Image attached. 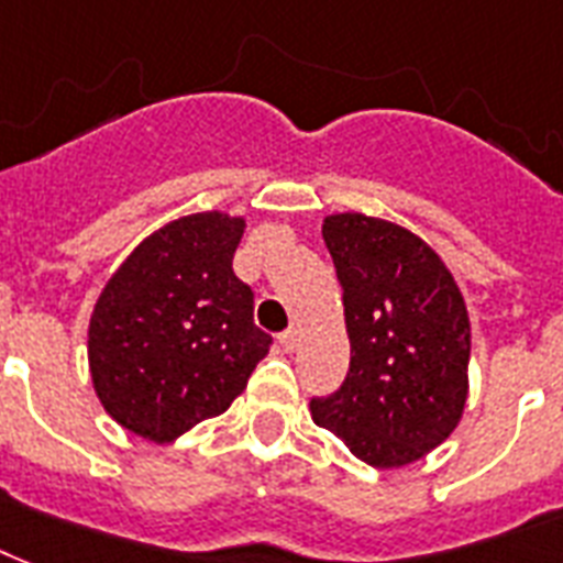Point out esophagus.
Here are the masks:
<instances>
[{"mask_svg":"<svg viewBox=\"0 0 563 563\" xmlns=\"http://www.w3.org/2000/svg\"><path fill=\"white\" fill-rule=\"evenodd\" d=\"M278 343H282V350H285V352H294L296 346H299V329H296V325H290L287 331H282Z\"/></svg>","mask_w":563,"mask_h":563,"instance_id":"esophagus-1","label":"esophagus"}]
</instances>
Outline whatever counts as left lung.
<instances>
[{
	"instance_id": "8db88e82",
	"label": "left lung",
	"mask_w": 563,
	"mask_h": 563,
	"mask_svg": "<svg viewBox=\"0 0 563 563\" xmlns=\"http://www.w3.org/2000/svg\"><path fill=\"white\" fill-rule=\"evenodd\" d=\"M343 290L350 373L313 396L317 426L369 467H405L440 446L467 402L470 317L438 252L396 222L334 213L322 222Z\"/></svg>"
}]
</instances>
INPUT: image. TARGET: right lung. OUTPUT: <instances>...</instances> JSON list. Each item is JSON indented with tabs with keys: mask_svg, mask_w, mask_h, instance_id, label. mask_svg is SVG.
<instances>
[{
	"mask_svg": "<svg viewBox=\"0 0 563 563\" xmlns=\"http://www.w3.org/2000/svg\"><path fill=\"white\" fill-rule=\"evenodd\" d=\"M246 222L190 213L123 261L90 317L87 358L99 402L123 429L169 443L217 417L269 352L255 294L232 258Z\"/></svg>",
	"mask_w": 563,
	"mask_h": 563,
	"instance_id": "1",
	"label": "right lung"
}]
</instances>
